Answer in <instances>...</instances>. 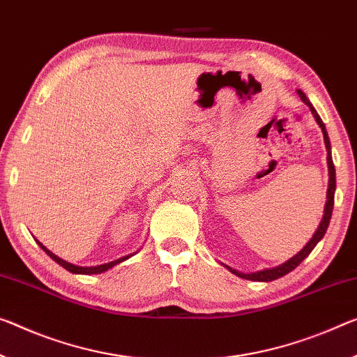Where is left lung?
<instances>
[{
	"label": "left lung",
	"instance_id": "left-lung-1",
	"mask_svg": "<svg viewBox=\"0 0 357 357\" xmlns=\"http://www.w3.org/2000/svg\"><path fill=\"white\" fill-rule=\"evenodd\" d=\"M297 94L300 96L301 100H303L305 105H308L312 116H314L316 123L319 124V128L322 130V134H324V144H326V150H327V166H328V188H327V201H326V207H324V215H322V220L319 223V227L312 234V238L306 243V245L303 249H301L297 255H294L292 259H289L287 261L281 263V265L274 266V268H265V270H260V271H255V273H241L238 270H233L231 266H227L229 271L236 276L243 278V279H248V281H259V282H270L274 281V279H279L282 276H286L287 273H290L292 270H295L301 261H303L306 257L311 254V250L316 248L317 243L324 238V234L328 228V223H331V217H332V209H333V196H335V166H333V161H332V151H331V140H328V135H327V130H326V126L322 123V119L317 112L314 109V107L311 105V102L308 100V97H306L303 92L300 89L297 91Z\"/></svg>",
	"mask_w": 357,
	"mask_h": 357
}]
</instances>
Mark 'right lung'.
I'll return each mask as SVG.
<instances>
[{
	"instance_id": "right-lung-1",
	"label": "right lung",
	"mask_w": 357,
	"mask_h": 357,
	"mask_svg": "<svg viewBox=\"0 0 357 357\" xmlns=\"http://www.w3.org/2000/svg\"><path fill=\"white\" fill-rule=\"evenodd\" d=\"M35 241L38 243V245H40V248H41L43 250H45L49 257H51V259H52L54 261L59 263L60 266H63L67 271L75 273V274H100V273H105V271L109 270V268L119 265V263H121V261L128 260V259H130V257H132L134 254H137V252H134V254L124 255V257H121V259H116V260H113V261L103 263V265H97V266H78V265H73V263L65 261L63 259H60V257H57L56 254H52L51 250H49L47 248H45V245H43V244L40 243V241H38V239H35Z\"/></svg>"
}]
</instances>
